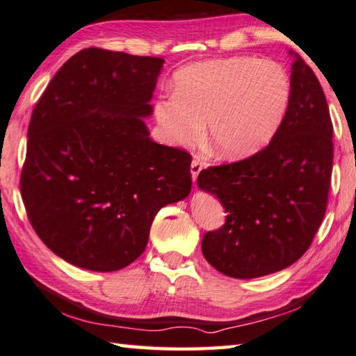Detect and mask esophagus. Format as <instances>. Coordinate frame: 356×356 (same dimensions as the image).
Masks as SVG:
<instances>
[{"label": "esophagus", "mask_w": 356, "mask_h": 356, "mask_svg": "<svg viewBox=\"0 0 356 356\" xmlns=\"http://www.w3.org/2000/svg\"><path fill=\"white\" fill-rule=\"evenodd\" d=\"M203 169V163H201V159L198 156H195L192 159V164H191V173H192V179L193 183H197V178H198V173Z\"/></svg>", "instance_id": "obj_1"}]
</instances>
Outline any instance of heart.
Returning a JSON list of instances; mask_svg holds the SVG:
<instances>
[{
  "label": "heart",
  "mask_w": 356,
  "mask_h": 356,
  "mask_svg": "<svg viewBox=\"0 0 356 356\" xmlns=\"http://www.w3.org/2000/svg\"><path fill=\"white\" fill-rule=\"evenodd\" d=\"M175 95L159 97L153 115L165 143L193 145L204 133L223 158L261 149L282 124L291 80L276 60L227 57L186 65L173 79Z\"/></svg>",
  "instance_id": "heart-1"
}]
</instances>
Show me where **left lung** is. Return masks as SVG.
I'll use <instances>...</instances> for the list:
<instances>
[{
    "label": "left lung",
    "instance_id": "left-lung-1",
    "mask_svg": "<svg viewBox=\"0 0 356 356\" xmlns=\"http://www.w3.org/2000/svg\"><path fill=\"white\" fill-rule=\"evenodd\" d=\"M332 136L323 86L296 56L290 105L271 143L250 158L198 175L200 189L216 195L227 213L225 225L201 241L203 256L217 271L252 279L304 256L325 216Z\"/></svg>",
    "mask_w": 356,
    "mask_h": 356
}]
</instances>
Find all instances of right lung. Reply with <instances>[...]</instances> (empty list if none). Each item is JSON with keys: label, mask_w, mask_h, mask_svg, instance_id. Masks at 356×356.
Returning a JSON list of instances; mask_svg holds the SVG:
<instances>
[{"label": "right lung", "mask_w": 356, "mask_h": 356, "mask_svg": "<svg viewBox=\"0 0 356 356\" xmlns=\"http://www.w3.org/2000/svg\"><path fill=\"white\" fill-rule=\"evenodd\" d=\"M163 63L83 49L32 111L22 198L37 236L72 265L102 273L130 265L161 207L191 193L192 156L153 143L143 120Z\"/></svg>", "instance_id": "1"}]
</instances>
